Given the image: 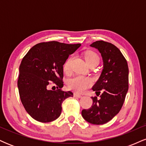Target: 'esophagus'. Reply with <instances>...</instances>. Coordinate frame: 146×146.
Here are the masks:
<instances>
[{
  "instance_id": "1",
  "label": "esophagus",
  "mask_w": 146,
  "mask_h": 146,
  "mask_svg": "<svg viewBox=\"0 0 146 146\" xmlns=\"http://www.w3.org/2000/svg\"><path fill=\"white\" fill-rule=\"evenodd\" d=\"M73 96L75 97V98H80L82 97V95L79 94V93H74V94H73Z\"/></svg>"
}]
</instances>
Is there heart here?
<instances>
[{"label": "heart", "mask_w": 146, "mask_h": 146, "mask_svg": "<svg viewBox=\"0 0 146 146\" xmlns=\"http://www.w3.org/2000/svg\"><path fill=\"white\" fill-rule=\"evenodd\" d=\"M84 58L88 64L92 62H95L99 63L100 62V57L95 52L92 51H86L84 54ZM71 60V58H69L64 64V71L65 73H68L69 71ZM91 84L92 81L89 78L82 76V75H76L68 80V86L70 89L79 92V93H82L86 90L91 85Z\"/></svg>", "instance_id": "heart-1"}]
</instances>
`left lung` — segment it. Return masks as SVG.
Here are the masks:
<instances>
[{"mask_svg": "<svg viewBox=\"0 0 146 146\" xmlns=\"http://www.w3.org/2000/svg\"><path fill=\"white\" fill-rule=\"evenodd\" d=\"M101 53L103 70L92 89L100 98L91 97L93 104L84 109L82 115L86 121L96 125L104 124L121 110L128 90V66L120 50L110 42L99 40L90 44Z\"/></svg>", "mask_w": 146, "mask_h": 146, "instance_id": "obj_1", "label": "left lung"}]
</instances>
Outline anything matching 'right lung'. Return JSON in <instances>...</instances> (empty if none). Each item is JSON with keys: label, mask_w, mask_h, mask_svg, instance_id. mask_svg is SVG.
I'll use <instances>...</instances> for the list:
<instances>
[{"label": "right lung", "mask_w": 146, "mask_h": 146, "mask_svg": "<svg viewBox=\"0 0 146 146\" xmlns=\"http://www.w3.org/2000/svg\"><path fill=\"white\" fill-rule=\"evenodd\" d=\"M80 46L57 41L38 43L22 60L18 80L20 98L26 111L36 121L56 120L61 114L62 102L73 97L71 91L61 90L63 65ZM52 82L57 90L49 89Z\"/></svg>", "instance_id": "add662e5"}]
</instances>
